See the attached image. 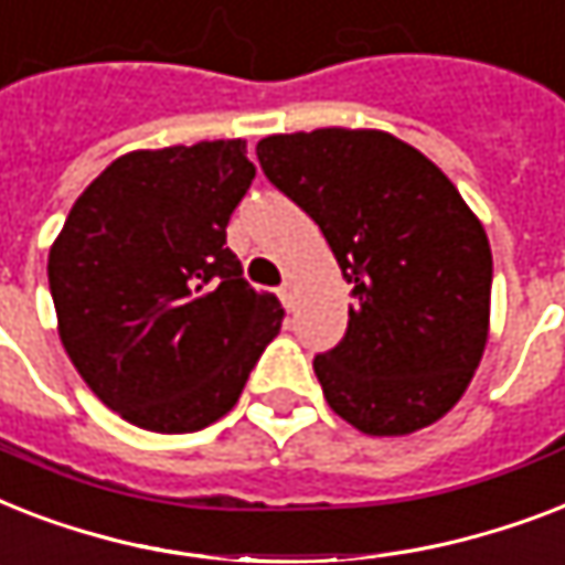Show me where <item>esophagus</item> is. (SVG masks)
Masks as SVG:
<instances>
[{
  "instance_id": "34e87169",
  "label": "esophagus",
  "mask_w": 565,
  "mask_h": 565,
  "mask_svg": "<svg viewBox=\"0 0 565 565\" xmlns=\"http://www.w3.org/2000/svg\"><path fill=\"white\" fill-rule=\"evenodd\" d=\"M279 300H282L286 309H295V300H297L295 282H282V286H279Z\"/></svg>"
}]
</instances>
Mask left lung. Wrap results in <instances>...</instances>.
<instances>
[{"label": "left lung", "instance_id": "left-lung-1", "mask_svg": "<svg viewBox=\"0 0 565 565\" xmlns=\"http://www.w3.org/2000/svg\"><path fill=\"white\" fill-rule=\"evenodd\" d=\"M256 157L353 286L344 338L315 355L329 408L376 437L431 426L487 344L493 254L481 221L435 162L385 130L277 134Z\"/></svg>", "mask_w": 565, "mask_h": 565}]
</instances>
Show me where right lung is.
Listing matches in <instances>:
<instances>
[{
    "label": "right lung",
    "instance_id": "right-lung-1",
    "mask_svg": "<svg viewBox=\"0 0 565 565\" xmlns=\"http://www.w3.org/2000/svg\"><path fill=\"white\" fill-rule=\"evenodd\" d=\"M256 178L245 139L113 160L49 250L57 332L107 408L186 435L224 417L277 338L282 309L256 295L227 221Z\"/></svg>",
    "mask_w": 565,
    "mask_h": 565
}]
</instances>
